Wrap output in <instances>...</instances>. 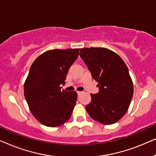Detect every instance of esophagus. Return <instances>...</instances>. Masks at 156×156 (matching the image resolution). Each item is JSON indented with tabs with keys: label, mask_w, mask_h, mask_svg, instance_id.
I'll return each mask as SVG.
<instances>
[{
	"label": "esophagus",
	"mask_w": 156,
	"mask_h": 156,
	"mask_svg": "<svg viewBox=\"0 0 156 156\" xmlns=\"http://www.w3.org/2000/svg\"><path fill=\"white\" fill-rule=\"evenodd\" d=\"M82 93V91H77V94H78V95H80Z\"/></svg>",
	"instance_id": "1"
}]
</instances>
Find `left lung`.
Returning a JSON list of instances; mask_svg holds the SVG:
<instances>
[{
  "label": "left lung",
  "mask_w": 156,
  "mask_h": 156,
  "mask_svg": "<svg viewBox=\"0 0 156 156\" xmlns=\"http://www.w3.org/2000/svg\"><path fill=\"white\" fill-rule=\"evenodd\" d=\"M80 55L99 89L97 94H91V101L86 106L87 113L103 124L116 123L127 112L133 94L126 65L107 48H82Z\"/></svg>",
  "instance_id": "1"
}]
</instances>
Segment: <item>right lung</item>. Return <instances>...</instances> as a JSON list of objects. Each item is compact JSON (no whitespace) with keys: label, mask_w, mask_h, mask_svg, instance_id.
I'll list each match as a JSON object with an SVG mask.
<instances>
[{"label":"right lung","mask_w":156,"mask_h":156,"mask_svg":"<svg viewBox=\"0 0 156 156\" xmlns=\"http://www.w3.org/2000/svg\"><path fill=\"white\" fill-rule=\"evenodd\" d=\"M80 49L48 50L32 64L24 84V94L34 117L46 126L67 122L77 99L76 91L62 90L68 70Z\"/></svg>","instance_id":"right-lung-1"}]
</instances>
